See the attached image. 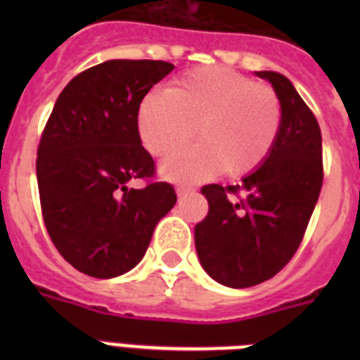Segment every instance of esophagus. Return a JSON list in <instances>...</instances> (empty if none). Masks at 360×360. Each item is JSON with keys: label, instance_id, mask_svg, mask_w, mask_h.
<instances>
[{"label": "esophagus", "instance_id": "34e87169", "mask_svg": "<svg viewBox=\"0 0 360 360\" xmlns=\"http://www.w3.org/2000/svg\"><path fill=\"white\" fill-rule=\"evenodd\" d=\"M175 191H177V196H185V194L192 192L194 188H192V186H188V185H179L177 188H175Z\"/></svg>", "mask_w": 360, "mask_h": 360}]
</instances>
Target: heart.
Wrapping results in <instances>:
<instances>
[{"mask_svg": "<svg viewBox=\"0 0 360 360\" xmlns=\"http://www.w3.org/2000/svg\"><path fill=\"white\" fill-rule=\"evenodd\" d=\"M282 121L273 87L226 67L181 76L166 95L147 93L136 114L147 151L166 157L192 138L200 143L166 158L160 174L172 181H203L250 174L269 157Z\"/></svg>", "mask_w": 360, "mask_h": 360, "instance_id": "obj_1", "label": "heart"}]
</instances>
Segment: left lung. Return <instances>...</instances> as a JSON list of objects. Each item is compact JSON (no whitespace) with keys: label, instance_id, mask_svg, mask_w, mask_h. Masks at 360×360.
Listing matches in <instances>:
<instances>
[{"label":"left lung","instance_id":"1","mask_svg":"<svg viewBox=\"0 0 360 360\" xmlns=\"http://www.w3.org/2000/svg\"><path fill=\"white\" fill-rule=\"evenodd\" d=\"M282 106V121L265 162L239 185H205L207 217L194 228L205 273L230 288L273 278L301 245L323 185L321 130L285 76L262 70Z\"/></svg>","mask_w":360,"mask_h":360}]
</instances>
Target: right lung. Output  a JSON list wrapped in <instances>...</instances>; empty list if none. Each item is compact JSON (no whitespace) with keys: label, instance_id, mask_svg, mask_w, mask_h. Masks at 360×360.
<instances>
[{"label":"right lung","instance_id":"1","mask_svg":"<svg viewBox=\"0 0 360 360\" xmlns=\"http://www.w3.org/2000/svg\"><path fill=\"white\" fill-rule=\"evenodd\" d=\"M172 70L168 61H104L75 76L53 104L37 147L41 211L53 246L80 273L114 278L136 267L177 202L136 124L141 98ZM132 179L146 186L129 189Z\"/></svg>","mask_w":360,"mask_h":360}]
</instances>
